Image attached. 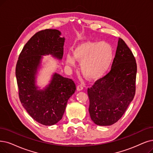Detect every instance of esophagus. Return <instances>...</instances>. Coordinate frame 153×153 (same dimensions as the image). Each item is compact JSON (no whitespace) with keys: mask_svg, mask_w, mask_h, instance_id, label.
Returning <instances> with one entry per match:
<instances>
[{"mask_svg":"<svg viewBox=\"0 0 153 153\" xmlns=\"http://www.w3.org/2000/svg\"><path fill=\"white\" fill-rule=\"evenodd\" d=\"M77 90L78 91H81V90H82L83 89V86L82 85H78V86H77Z\"/></svg>","mask_w":153,"mask_h":153,"instance_id":"obj_1","label":"esophagus"}]
</instances>
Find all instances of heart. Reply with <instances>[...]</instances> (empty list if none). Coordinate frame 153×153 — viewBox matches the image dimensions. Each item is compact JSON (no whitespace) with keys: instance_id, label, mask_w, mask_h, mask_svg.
<instances>
[{"instance_id":"1","label":"heart","mask_w":153,"mask_h":153,"mask_svg":"<svg viewBox=\"0 0 153 153\" xmlns=\"http://www.w3.org/2000/svg\"><path fill=\"white\" fill-rule=\"evenodd\" d=\"M73 56L66 54L65 63L70 67L80 62L83 75L90 80H97L104 75L114 59L112 46L104 41H85L78 44L73 51Z\"/></svg>"}]
</instances>
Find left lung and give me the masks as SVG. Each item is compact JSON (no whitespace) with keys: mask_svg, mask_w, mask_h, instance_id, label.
I'll return each instance as SVG.
<instances>
[{"mask_svg":"<svg viewBox=\"0 0 153 153\" xmlns=\"http://www.w3.org/2000/svg\"><path fill=\"white\" fill-rule=\"evenodd\" d=\"M136 73L135 58L119 38L111 71L87 90L88 111L95 124L111 126L122 117L135 95Z\"/></svg>","mask_w":153,"mask_h":153,"instance_id":"1","label":"left lung"}]
</instances>
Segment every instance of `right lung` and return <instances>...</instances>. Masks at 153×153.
I'll list each match as a JSON object with an SVG mask.
<instances>
[{"label":"right lung","mask_w":153,"mask_h":153,"mask_svg":"<svg viewBox=\"0 0 153 153\" xmlns=\"http://www.w3.org/2000/svg\"><path fill=\"white\" fill-rule=\"evenodd\" d=\"M57 29H45L36 33L24 46L16 68L19 99L33 119L45 126L56 124L62 119L68 99L75 93L71 79L53 73L50 83L38 89L36 77L42 56L50 54L61 60L65 38Z\"/></svg>","instance_id":"obj_1"}]
</instances>
